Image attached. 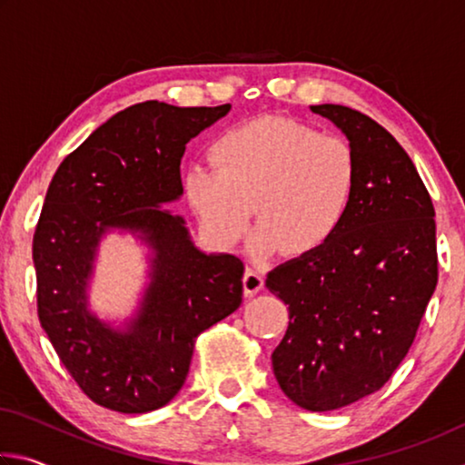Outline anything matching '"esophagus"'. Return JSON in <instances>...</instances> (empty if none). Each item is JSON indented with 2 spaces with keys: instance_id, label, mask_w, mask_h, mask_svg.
Wrapping results in <instances>:
<instances>
[{
  "instance_id": "34e87169",
  "label": "esophagus",
  "mask_w": 465,
  "mask_h": 465,
  "mask_svg": "<svg viewBox=\"0 0 465 465\" xmlns=\"http://www.w3.org/2000/svg\"><path fill=\"white\" fill-rule=\"evenodd\" d=\"M262 287H264V274L256 269H248L246 277H243V289H246V295L254 297Z\"/></svg>"
}]
</instances>
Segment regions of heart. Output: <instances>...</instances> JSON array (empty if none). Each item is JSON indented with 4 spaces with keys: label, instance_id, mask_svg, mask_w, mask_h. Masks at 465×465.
I'll list each match as a JSON object with an SVG mask.
<instances>
[{
    "label": "heart",
    "instance_id": "heart-1",
    "mask_svg": "<svg viewBox=\"0 0 465 465\" xmlns=\"http://www.w3.org/2000/svg\"><path fill=\"white\" fill-rule=\"evenodd\" d=\"M213 166L188 170L184 186L215 240L238 242L254 213L256 246L312 254L342 230L357 193V157L344 139L289 119L248 121L219 135Z\"/></svg>",
    "mask_w": 465,
    "mask_h": 465
}]
</instances>
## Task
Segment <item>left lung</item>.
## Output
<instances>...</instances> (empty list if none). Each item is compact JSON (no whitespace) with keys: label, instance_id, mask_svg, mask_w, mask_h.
Masks as SVG:
<instances>
[{"label":"left lung","instance_id":"obj_1","mask_svg":"<svg viewBox=\"0 0 465 465\" xmlns=\"http://www.w3.org/2000/svg\"><path fill=\"white\" fill-rule=\"evenodd\" d=\"M351 141L357 193L324 248L279 264L266 287L289 305L272 352L281 390L312 412L380 390L408 355L437 287L435 207L404 147L367 114L312 106Z\"/></svg>","mask_w":465,"mask_h":465}]
</instances>
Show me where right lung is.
Here are the masks:
<instances>
[{
  "label": "right lung",
  "mask_w": 465,
  "mask_h": 465,
  "mask_svg": "<svg viewBox=\"0 0 465 465\" xmlns=\"http://www.w3.org/2000/svg\"><path fill=\"white\" fill-rule=\"evenodd\" d=\"M230 104L147 100L116 113L54 172L33 238L36 308L63 367L92 402L123 414L166 406L184 385L194 341L240 308L243 262L193 246L183 217L157 207L183 194L186 143ZM108 226L156 250L153 285L129 333L84 310L93 252Z\"/></svg>",
  "instance_id": "obj_1"
}]
</instances>
